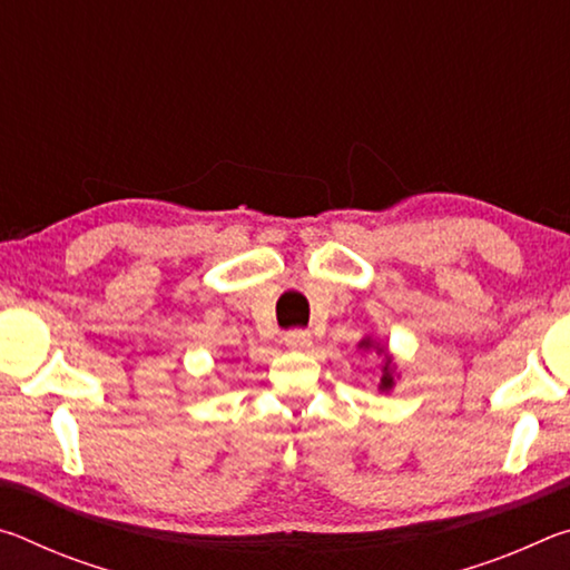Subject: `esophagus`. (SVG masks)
I'll list each match as a JSON object with an SVG mask.
<instances>
[{"label":"esophagus","instance_id":"34e87169","mask_svg":"<svg viewBox=\"0 0 570 570\" xmlns=\"http://www.w3.org/2000/svg\"><path fill=\"white\" fill-rule=\"evenodd\" d=\"M284 342L286 346H292V350H306V346L312 344V334L306 330H292L284 334Z\"/></svg>","mask_w":570,"mask_h":570}]
</instances>
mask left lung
Listing matches in <instances>:
<instances>
[{
	"mask_svg": "<svg viewBox=\"0 0 570 570\" xmlns=\"http://www.w3.org/2000/svg\"><path fill=\"white\" fill-rule=\"evenodd\" d=\"M362 346H366V350H370L372 342L364 340ZM380 352H382V350H380ZM390 387H392V370H390V356H387V364H384V370H382V384H380V390H390Z\"/></svg>",
	"mask_w": 570,
	"mask_h": 570,
	"instance_id": "left-lung-1",
	"label": "left lung"
}]
</instances>
